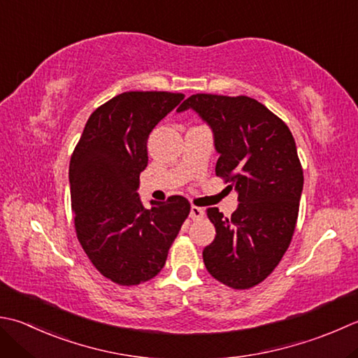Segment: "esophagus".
Segmentation results:
<instances>
[{"label": "esophagus", "instance_id": "esophagus-1", "mask_svg": "<svg viewBox=\"0 0 358 358\" xmlns=\"http://www.w3.org/2000/svg\"><path fill=\"white\" fill-rule=\"evenodd\" d=\"M191 219L192 220H201L205 217V209L199 208V206H191Z\"/></svg>", "mask_w": 358, "mask_h": 358}]
</instances>
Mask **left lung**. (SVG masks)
<instances>
[{"instance_id":"left-lung-1","label":"left lung","mask_w":358,"mask_h":358,"mask_svg":"<svg viewBox=\"0 0 358 358\" xmlns=\"http://www.w3.org/2000/svg\"><path fill=\"white\" fill-rule=\"evenodd\" d=\"M194 110L213 130L215 175L237 192L231 217L208 209L215 239L203 250L209 275L233 289L262 282L281 262L295 231L304 177L296 144L276 115L247 96L192 94Z\"/></svg>"}]
</instances>
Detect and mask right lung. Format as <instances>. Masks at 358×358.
Returning a JSON list of instances; mask_svg holds the SVG:
<instances>
[{
    "mask_svg": "<svg viewBox=\"0 0 358 358\" xmlns=\"http://www.w3.org/2000/svg\"><path fill=\"white\" fill-rule=\"evenodd\" d=\"M166 91H127L93 111L69 163V187L77 239L90 261L119 285L157 276L191 211L172 195L150 200L138 194L147 167V139L155 125L183 101Z\"/></svg>",
    "mask_w": 358,
    "mask_h": 358,
    "instance_id": "1",
    "label": "right lung"
}]
</instances>
